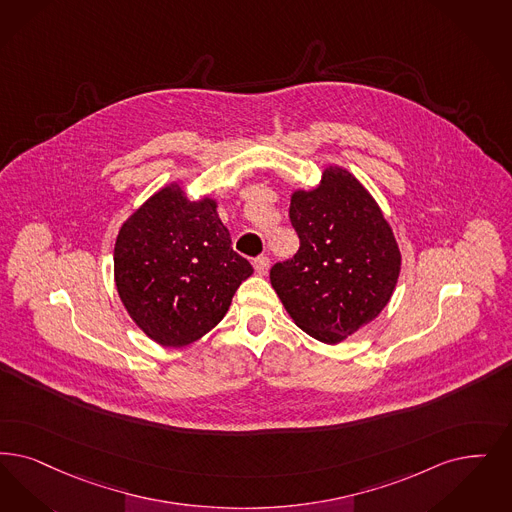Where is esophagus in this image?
Returning a JSON list of instances; mask_svg holds the SVG:
<instances>
[{
  "mask_svg": "<svg viewBox=\"0 0 512 512\" xmlns=\"http://www.w3.org/2000/svg\"><path fill=\"white\" fill-rule=\"evenodd\" d=\"M253 268L257 272V276H266L268 268H270V259L268 257H259L253 261Z\"/></svg>",
  "mask_w": 512,
  "mask_h": 512,
  "instance_id": "obj_1",
  "label": "esophagus"
}]
</instances>
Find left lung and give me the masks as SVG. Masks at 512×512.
Returning a JSON list of instances; mask_svg holds the SVG:
<instances>
[{
    "label": "left lung",
    "mask_w": 512,
    "mask_h": 512,
    "mask_svg": "<svg viewBox=\"0 0 512 512\" xmlns=\"http://www.w3.org/2000/svg\"><path fill=\"white\" fill-rule=\"evenodd\" d=\"M289 219L301 247L272 266L270 284L299 328L339 345L389 305L402 268L392 226L368 188L335 164L316 186L291 192Z\"/></svg>",
    "instance_id": "8db88e82"
}]
</instances>
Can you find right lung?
<instances>
[{
	"instance_id": "1",
	"label": "right lung",
	"mask_w": 512,
	"mask_h": 512,
	"mask_svg": "<svg viewBox=\"0 0 512 512\" xmlns=\"http://www.w3.org/2000/svg\"><path fill=\"white\" fill-rule=\"evenodd\" d=\"M183 181L156 190L120 226L114 284L148 339L181 348L215 328L253 266L232 249L215 196L190 200Z\"/></svg>"
}]
</instances>
